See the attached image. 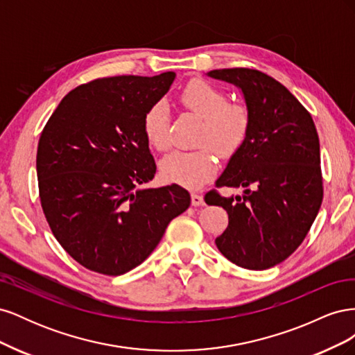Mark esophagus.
<instances>
[{
    "label": "esophagus",
    "instance_id": "esophagus-1",
    "mask_svg": "<svg viewBox=\"0 0 355 355\" xmlns=\"http://www.w3.org/2000/svg\"><path fill=\"white\" fill-rule=\"evenodd\" d=\"M191 202H192V206H194V207L204 206V197L200 196V194H192L191 196Z\"/></svg>",
    "mask_w": 355,
    "mask_h": 355
}]
</instances>
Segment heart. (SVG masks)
Wrapping results in <instances>:
<instances>
[{
  "label": "heart",
  "mask_w": 355,
  "mask_h": 355,
  "mask_svg": "<svg viewBox=\"0 0 355 355\" xmlns=\"http://www.w3.org/2000/svg\"><path fill=\"white\" fill-rule=\"evenodd\" d=\"M179 103L202 118L198 144L194 151H175L161 161V175L168 182L198 189L218 168L216 149L220 155H232L245 142L252 115L243 103L230 102L228 94L202 80H192L180 90ZM144 133L154 148L164 151L171 144L170 111L166 102L149 106L144 115Z\"/></svg>",
  "instance_id": "1"
}]
</instances>
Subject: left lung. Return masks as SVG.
<instances>
[{
  "mask_svg": "<svg viewBox=\"0 0 355 355\" xmlns=\"http://www.w3.org/2000/svg\"><path fill=\"white\" fill-rule=\"evenodd\" d=\"M207 75L239 87L252 115L249 136L216 180L218 188H243V196L227 198L213 189L204 197L228 213V228L214 243L232 263L268 270L304 241L323 201L315 124L282 83L261 71Z\"/></svg>",
  "mask_w": 355,
  "mask_h": 355,
  "instance_id": "8db88e82",
  "label": "left lung"
}]
</instances>
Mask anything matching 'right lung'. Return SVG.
<instances>
[{
	"label": "right lung",
	"instance_id": "add662e5",
	"mask_svg": "<svg viewBox=\"0 0 355 355\" xmlns=\"http://www.w3.org/2000/svg\"><path fill=\"white\" fill-rule=\"evenodd\" d=\"M99 78L63 98L41 133L37 176L42 211L67 253L90 271L121 275L141 265L191 196L179 185L144 188L155 161L144 115L175 81Z\"/></svg>",
	"mask_w": 355,
	"mask_h": 355
}]
</instances>
